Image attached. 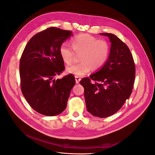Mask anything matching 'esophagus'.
<instances>
[{
  "label": "esophagus",
  "instance_id": "34e87169",
  "mask_svg": "<svg viewBox=\"0 0 155 155\" xmlns=\"http://www.w3.org/2000/svg\"><path fill=\"white\" fill-rule=\"evenodd\" d=\"M75 79H76V83L77 84H78V83H79V81H81V78L79 77V76H75Z\"/></svg>",
  "mask_w": 155,
  "mask_h": 155
}]
</instances>
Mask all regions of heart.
Here are the masks:
<instances>
[{"instance_id":"obj_1","label":"heart","mask_w":155,"mask_h":155,"mask_svg":"<svg viewBox=\"0 0 155 155\" xmlns=\"http://www.w3.org/2000/svg\"><path fill=\"white\" fill-rule=\"evenodd\" d=\"M70 42L75 52L81 53L79 59L81 61L68 67L67 72L68 74L83 76L90 72L92 67L96 70L101 68L109 58L110 46L105 40H97L89 34H81L74 37ZM73 50L65 43L59 47L61 58L67 64H71L74 61L75 54Z\"/></svg>"}]
</instances>
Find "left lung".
Listing matches in <instances>:
<instances>
[{
  "label": "left lung",
  "mask_w": 155,
  "mask_h": 155,
  "mask_svg": "<svg viewBox=\"0 0 155 155\" xmlns=\"http://www.w3.org/2000/svg\"><path fill=\"white\" fill-rule=\"evenodd\" d=\"M111 43L107 62L98 71L83 78L84 96L87 110L93 116L107 118L118 112L132 92L135 64L128 46L118 37L102 33ZM94 81L92 84L90 81Z\"/></svg>",
  "instance_id": "1"
}]
</instances>
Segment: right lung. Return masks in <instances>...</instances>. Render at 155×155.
Listing matches in <instances>:
<instances>
[{"label": "right lung", "mask_w": 155, "mask_h": 155, "mask_svg": "<svg viewBox=\"0 0 155 155\" xmlns=\"http://www.w3.org/2000/svg\"><path fill=\"white\" fill-rule=\"evenodd\" d=\"M71 35L69 30L48 28L31 37L21 55L22 93L32 109L41 114L51 116L64 111L76 83L71 74L54 79L64 70L59 49Z\"/></svg>", "instance_id": "obj_1"}]
</instances>
